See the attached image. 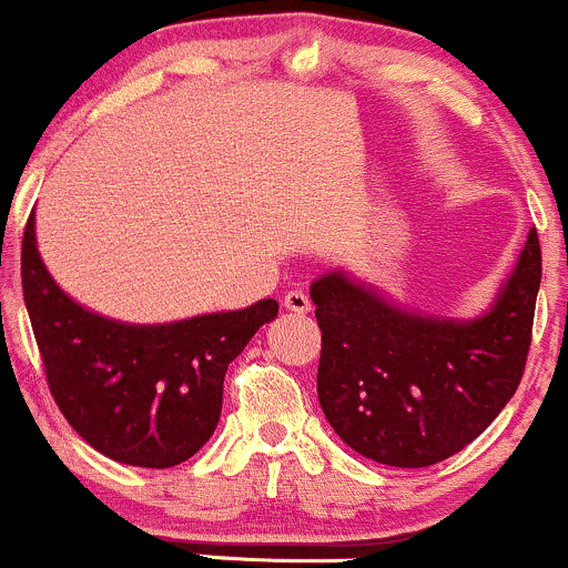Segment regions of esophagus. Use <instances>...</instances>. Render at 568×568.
Wrapping results in <instances>:
<instances>
[{"instance_id": "obj_1", "label": "esophagus", "mask_w": 568, "mask_h": 568, "mask_svg": "<svg viewBox=\"0 0 568 568\" xmlns=\"http://www.w3.org/2000/svg\"><path fill=\"white\" fill-rule=\"evenodd\" d=\"M285 310L288 312H296V315H304V312L312 310L310 304V296H306L304 291H288L285 293Z\"/></svg>"}]
</instances>
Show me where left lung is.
Masks as SVG:
<instances>
[{
	"mask_svg": "<svg viewBox=\"0 0 568 568\" xmlns=\"http://www.w3.org/2000/svg\"><path fill=\"white\" fill-rule=\"evenodd\" d=\"M542 280L537 230L478 317L393 302L347 270L312 280L323 331L317 397L352 452L389 467H429L478 438L524 376Z\"/></svg>",
	"mask_w": 568,
	"mask_h": 568,
	"instance_id": "obj_1",
	"label": "left lung"
}]
</instances>
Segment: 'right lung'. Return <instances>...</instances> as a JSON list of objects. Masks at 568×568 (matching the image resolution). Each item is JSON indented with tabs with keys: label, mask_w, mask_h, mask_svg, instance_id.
Instances as JSON below:
<instances>
[{
	"label": "right lung",
	"mask_w": 568,
	"mask_h": 568,
	"mask_svg": "<svg viewBox=\"0 0 568 568\" xmlns=\"http://www.w3.org/2000/svg\"><path fill=\"white\" fill-rule=\"evenodd\" d=\"M23 302L50 393L95 452L165 470L205 446L221 416L226 366L264 323L275 298L186 321H112L69 296L37 251L34 213L23 232Z\"/></svg>",
	"instance_id": "add662e5"
}]
</instances>
